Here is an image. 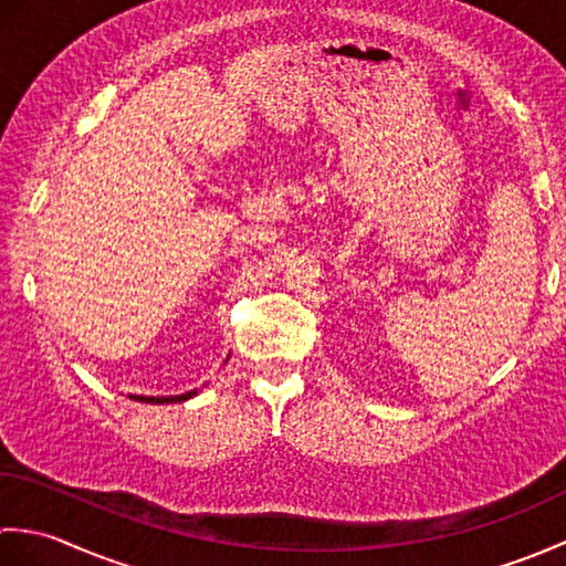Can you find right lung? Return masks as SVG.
<instances>
[{"instance_id":"obj_1","label":"right lung","mask_w":566,"mask_h":566,"mask_svg":"<svg viewBox=\"0 0 566 566\" xmlns=\"http://www.w3.org/2000/svg\"><path fill=\"white\" fill-rule=\"evenodd\" d=\"M197 394H199L197 389L177 394V396H136V394H130V399L140 401V403H182V401L191 399V396H197Z\"/></svg>"}]
</instances>
